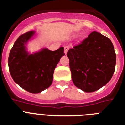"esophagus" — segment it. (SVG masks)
I'll use <instances>...</instances> for the list:
<instances>
[{"label": "esophagus", "instance_id": "obj_1", "mask_svg": "<svg viewBox=\"0 0 125 125\" xmlns=\"http://www.w3.org/2000/svg\"><path fill=\"white\" fill-rule=\"evenodd\" d=\"M68 49H69V47H68V46H65V47H64V53H65V55L67 54Z\"/></svg>", "mask_w": 125, "mask_h": 125}]
</instances>
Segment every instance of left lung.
<instances>
[{
  "label": "left lung",
  "mask_w": 125,
  "mask_h": 125,
  "mask_svg": "<svg viewBox=\"0 0 125 125\" xmlns=\"http://www.w3.org/2000/svg\"><path fill=\"white\" fill-rule=\"evenodd\" d=\"M67 57L74 85L85 92L103 87L115 72L116 57L113 43L97 32L69 49Z\"/></svg>",
  "instance_id": "1"
}]
</instances>
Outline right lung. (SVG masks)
Here are the masks:
<instances>
[{
    "label": "right lung",
    "mask_w": 125,
    "mask_h": 125,
    "mask_svg": "<svg viewBox=\"0 0 125 125\" xmlns=\"http://www.w3.org/2000/svg\"><path fill=\"white\" fill-rule=\"evenodd\" d=\"M35 34L30 31L21 35L10 51L8 64L14 82L27 92L37 93L51 85L55 68L62 56L64 48L55 51L42 49L29 54L25 45Z\"/></svg>",
    "instance_id": "1"
}]
</instances>
